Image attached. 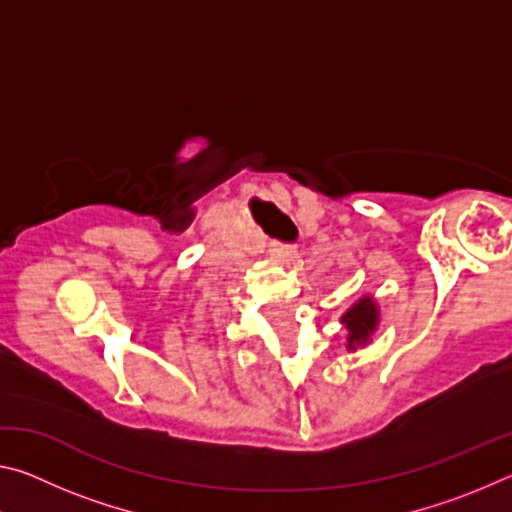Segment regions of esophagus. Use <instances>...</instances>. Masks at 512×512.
I'll list each match as a JSON object with an SVG mask.
<instances>
[{"mask_svg": "<svg viewBox=\"0 0 512 512\" xmlns=\"http://www.w3.org/2000/svg\"><path fill=\"white\" fill-rule=\"evenodd\" d=\"M271 253H273V259L277 264H291L293 259H296V248H291V246H284V244H273V248H271Z\"/></svg>", "mask_w": 512, "mask_h": 512, "instance_id": "34e87169", "label": "esophagus"}]
</instances>
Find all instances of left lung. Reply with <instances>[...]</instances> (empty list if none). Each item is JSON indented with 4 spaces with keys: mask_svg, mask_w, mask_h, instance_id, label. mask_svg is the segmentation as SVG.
Here are the masks:
<instances>
[{
    "mask_svg": "<svg viewBox=\"0 0 512 512\" xmlns=\"http://www.w3.org/2000/svg\"><path fill=\"white\" fill-rule=\"evenodd\" d=\"M341 323L348 327V350H357L359 345H366L379 325L377 302L370 296L361 298L357 305L345 311Z\"/></svg>",
    "mask_w": 512,
    "mask_h": 512,
    "instance_id": "left-lung-1",
    "label": "left lung"
}]
</instances>
